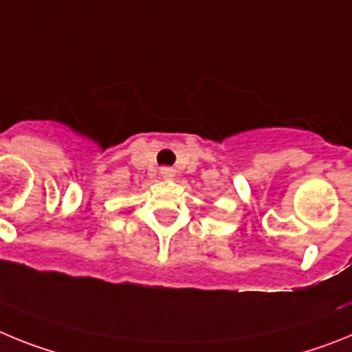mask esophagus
I'll list each match as a JSON object with an SVG mask.
<instances>
[{"instance_id":"1","label":"esophagus","mask_w":352,"mask_h":352,"mask_svg":"<svg viewBox=\"0 0 352 352\" xmlns=\"http://www.w3.org/2000/svg\"><path fill=\"white\" fill-rule=\"evenodd\" d=\"M161 177H163V179H173V177H175V170L170 166L161 168Z\"/></svg>"}]
</instances>
